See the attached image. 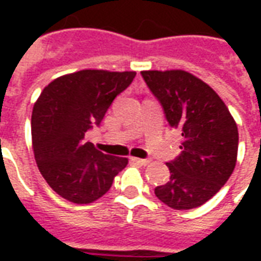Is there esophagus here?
Returning a JSON list of instances; mask_svg holds the SVG:
<instances>
[{
  "label": "esophagus",
  "instance_id": "obj_1",
  "mask_svg": "<svg viewBox=\"0 0 261 261\" xmlns=\"http://www.w3.org/2000/svg\"><path fill=\"white\" fill-rule=\"evenodd\" d=\"M131 161H133V162H134V164H138V165H148V164H149V159L131 158Z\"/></svg>",
  "mask_w": 261,
  "mask_h": 261
}]
</instances>
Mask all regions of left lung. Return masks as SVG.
<instances>
[{
	"instance_id": "left-lung-1",
	"label": "left lung",
	"mask_w": 261,
	"mask_h": 261,
	"mask_svg": "<svg viewBox=\"0 0 261 261\" xmlns=\"http://www.w3.org/2000/svg\"><path fill=\"white\" fill-rule=\"evenodd\" d=\"M172 128L181 131V152L168 162L169 180L155 196L173 210L200 207L219 192L235 169L239 134L213 88L180 69L142 71Z\"/></svg>"
}]
</instances>
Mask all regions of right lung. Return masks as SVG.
Masks as SVG:
<instances>
[{
  "label": "right lung",
  "instance_id": "1",
  "mask_svg": "<svg viewBox=\"0 0 261 261\" xmlns=\"http://www.w3.org/2000/svg\"><path fill=\"white\" fill-rule=\"evenodd\" d=\"M134 78V71L82 69L54 80L40 93L32 113L35 159L48 186L65 200L95 201L127 166V158L100 152L84 137L100 125Z\"/></svg>",
  "mask_w": 261,
  "mask_h": 261
}]
</instances>
